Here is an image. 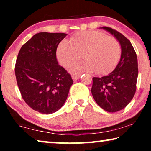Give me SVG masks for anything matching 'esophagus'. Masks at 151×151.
Here are the masks:
<instances>
[{"label":"esophagus","mask_w":151,"mask_h":151,"mask_svg":"<svg viewBox=\"0 0 151 151\" xmlns=\"http://www.w3.org/2000/svg\"><path fill=\"white\" fill-rule=\"evenodd\" d=\"M80 77V75H73L72 76V79L73 80H78Z\"/></svg>","instance_id":"obj_1"}]
</instances>
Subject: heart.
<instances>
[{
  "label": "heart",
  "instance_id": "heart-1",
  "mask_svg": "<svg viewBox=\"0 0 151 151\" xmlns=\"http://www.w3.org/2000/svg\"><path fill=\"white\" fill-rule=\"evenodd\" d=\"M84 60L71 67L74 73H93L106 75L113 71L121 57V45L116 38L99 31H85L71 38V42L63 40L56 49L58 60L69 68L80 58Z\"/></svg>",
  "mask_w": 151,
  "mask_h": 151
}]
</instances>
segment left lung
Returning a JSON list of instances; mask_svg holds the SVG:
<instances>
[{"mask_svg":"<svg viewBox=\"0 0 151 151\" xmlns=\"http://www.w3.org/2000/svg\"><path fill=\"white\" fill-rule=\"evenodd\" d=\"M121 45L120 60L108 76L93 78L91 93L101 108L110 113L119 111L129 104L136 91L138 76L137 55L129 39L117 31L102 27Z\"/></svg>","mask_w":151,"mask_h":151,"instance_id":"8db88e82","label":"left lung"}]
</instances>
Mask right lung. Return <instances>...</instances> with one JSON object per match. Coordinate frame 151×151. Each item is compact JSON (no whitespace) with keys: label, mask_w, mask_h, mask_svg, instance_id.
<instances>
[{"label":"right lung","mask_w":151,"mask_h":151,"mask_svg":"<svg viewBox=\"0 0 151 151\" xmlns=\"http://www.w3.org/2000/svg\"><path fill=\"white\" fill-rule=\"evenodd\" d=\"M67 34L40 32L22 45L15 65L22 98L33 110L43 114L58 111L73 84L71 76L56 58V49Z\"/></svg>","instance_id":"obj_1"}]
</instances>
